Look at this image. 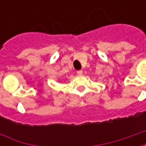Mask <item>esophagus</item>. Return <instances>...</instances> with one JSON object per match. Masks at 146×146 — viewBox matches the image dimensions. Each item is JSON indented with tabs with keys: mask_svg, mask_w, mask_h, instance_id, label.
I'll use <instances>...</instances> for the list:
<instances>
[{
	"mask_svg": "<svg viewBox=\"0 0 146 146\" xmlns=\"http://www.w3.org/2000/svg\"><path fill=\"white\" fill-rule=\"evenodd\" d=\"M76 73H77V75L81 76V75H83V71L82 70H78V71H76Z\"/></svg>",
	"mask_w": 146,
	"mask_h": 146,
	"instance_id": "34e87169",
	"label": "esophagus"
}]
</instances>
